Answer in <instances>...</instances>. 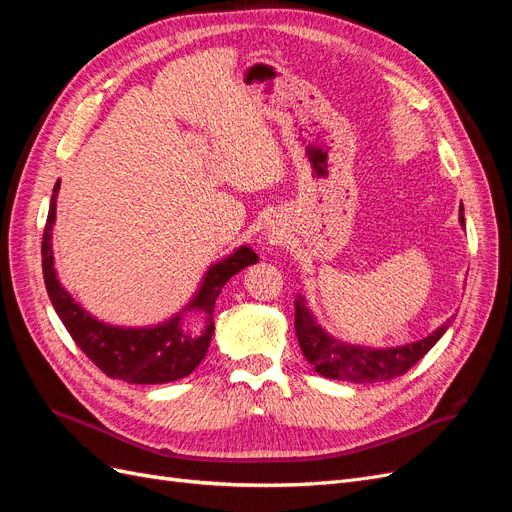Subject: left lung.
Wrapping results in <instances>:
<instances>
[{
    "instance_id": "8db88e82",
    "label": "left lung",
    "mask_w": 512,
    "mask_h": 512,
    "mask_svg": "<svg viewBox=\"0 0 512 512\" xmlns=\"http://www.w3.org/2000/svg\"><path fill=\"white\" fill-rule=\"evenodd\" d=\"M459 222L461 226H466L463 213L459 215ZM448 327H451V320L442 324L431 335L406 346L361 348L342 344L327 331H322L312 312L305 307V299L299 297L294 301V331H297L303 356L314 365L320 376L333 380L369 384L406 374L412 365H416L436 346V342L446 333Z\"/></svg>"
}]
</instances>
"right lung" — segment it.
<instances>
[{
    "label": "right lung",
    "mask_w": 512,
    "mask_h": 512,
    "mask_svg": "<svg viewBox=\"0 0 512 512\" xmlns=\"http://www.w3.org/2000/svg\"><path fill=\"white\" fill-rule=\"evenodd\" d=\"M59 181L53 188L49 218H46L42 235V273L49 299L55 307L59 320L96 367H100L108 378H117L130 384H166L190 376L205 359L213 335V309L215 299L220 297L222 286L232 275L258 262V256L247 245L232 252L228 258L209 267L200 290L188 307L177 316L156 324V327L126 329L113 327L96 320L76 303L70 294L61 288L53 267V224L57 207ZM203 311L208 316L205 328L194 330L182 322L188 311Z\"/></svg>",
    "instance_id": "add662e5"
}]
</instances>
